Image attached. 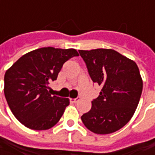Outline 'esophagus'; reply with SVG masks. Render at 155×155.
Here are the masks:
<instances>
[{
    "mask_svg": "<svg viewBox=\"0 0 155 155\" xmlns=\"http://www.w3.org/2000/svg\"><path fill=\"white\" fill-rule=\"evenodd\" d=\"M80 101V97H77V98H74V99H70V101L72 103H76L77 101Z\"/></svg>",
    "mask_w": 155,
    "mask_h": 155,
    "instance_id": "obj_1",
    "label": "esophagus"
}]
</instances>
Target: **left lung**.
Masks as SVG:
<instances>
[{"instance_id": "obj_1", "label": "left lung", "mask_w": 155, "mask_h": 155, "mask_svg": "<svg viewBox=\"0 0 155 155\" xmlns=\"http://www.w3.org/2000/svg\"><path fill=\"white\" fill-rule=\"evenodd\" d=\"M93 82L101 87L90 111L81 116L85 127L98 134L116 132L137 108L143 82L138 66L113 49L79 50Z\"/></svg>"}]
</instances>
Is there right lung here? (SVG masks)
<instances>
[{
	"instance_id": "add662e5",
	"label": "right lung",
	"mask_w": 155,
	"mask_h": 155,
	"mask_svg": "<svg viewBox=\"0 0 155 155\" xmlns=\"http://www.w3.org/2000/svg\"><path fill=\"white\" fill-rule=\"evenodd\" d=\"M78 55L74 48H41L22 55L6 71L4 94L21 124L33 130H47L60 120L69 100L51 94L48 84L57 79L67 61Z\"/></svg>"
}]
</instances>
